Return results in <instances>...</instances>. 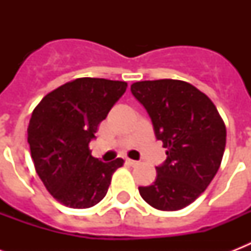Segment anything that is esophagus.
<instances>
[{
	"mask_svg": "<svg viewBox=\"0 0 251 251\" xmlns=\"http://www.w3.org/2000/svg\"><path fill=\"white\" fill-rule=\"evenodd\" d=\"M126 164L130 165V167H137L139 163H138V161H135V160H131V159H126Z\"/></svg>",
	"mask_w": 251,
	"mask_h": 251,
	"instance_id": "esophagus-1",
	"label": "esophagus"
}]
</instances>
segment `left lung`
Returning <instances> with one entry per match:
<instances>
[{
  "mask_svg": "<svg viewBox=\"0 0 251 251\" xmlns=\"http://www.w3.org/2000/svg\"><path fill=\"white\" fill-rule=\"evenodd\" d=\"M131 94L146 108L155 135L167 149L155 182L139 187V194L153 208L181 210L206 190L219 171L226 124L210 98L183 80L135 82Z\"/></svg>",
  "mask_w": 251,
  "mask_h": 251,
  "instance_id": "1",
  "label": "left lung"
}]
</instances>
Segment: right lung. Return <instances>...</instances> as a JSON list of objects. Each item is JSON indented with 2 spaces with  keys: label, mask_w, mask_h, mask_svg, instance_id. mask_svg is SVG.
<instances>
[{
  "label": "right lung",
  "mask_w": 251,
  "mask_h": 251,
  "mask_svg": "<svg viewBox=\"0 0 251 251\" xmlns=\"http://www.w3.org/2000/svg\"><path fill=\"white\" fill-rule=\"evenodd\" d=\"M127 83L78 78L62 84L33 109L29 150L40 179L53 198L70 208H88L105 197L122 159L102 163L91 155V139Z\"/></svg>",
  "instance_id": "right-lung-1"
}]
</instances>
